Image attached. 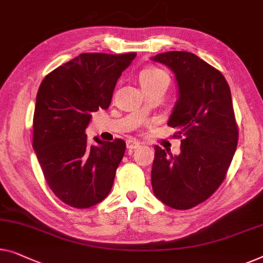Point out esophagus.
Returning a JSON list of instances; mask_svg holds the SVG:
<instances>
[{
  "label": "esophagus",
  "instance_id": "34e87169",
  "mask_svg": "<svg viewBox=\"0 0 263 263\" xmlns=\"http://www.w3.org/2000/svg\"><path fill=\"white\" fill-rule=\"evenodd\" d=\"M138 147H140V142H138V141H135V140H128L127 141V148L129 151H134Z\"/></svg>",
  "mask_w": 263,
  "mask_h": 263
}]
</instances>
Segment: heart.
Here are the masks:
<instances>
[{"instance_id":"1","label":"heart","mask_w":263,"mask_h":263,"mask_svg":"<svg viewBox=\"0 0 263 263\" xmlns=\"http://www.w3.org/2000/svg\"><path fill=\"white\" fill-rule=\"evenodd\" d=\"M162 78H168V76H167L165 71H162L161 68L157 66L146 67L140 72V83L142 87L153 84V83L158 82Z\"/></svg>"}]
</instances>
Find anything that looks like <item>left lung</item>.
I'll list each match as a JSON object with an SVG mask.
<instances>
[{"label": "left lung", "mask_w": 263, "mask_h": 263, "mask_svg": "<svg viewBox=\"0 0 263 263\" xmlns=\"http://www.w3.org/2000/svg\"><path fill=\"white\" fill-rule=\"evenodd\" d=\"M176 74L179 98L168 120L181 139L180 154L155 146L154 195L176 210H189L222 185L238 141L230 87L224 76L190 52L171 51L153 58Z\"/></svg>", "instance_id": "1"}]
</instances>
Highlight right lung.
Segmentation results:
<instances>
[{
    "label": "right lung",
    "mask_w": 263,
    "mask_h": 263,
    "mask_svg": "<svg viewBox=\"0 0 263 263\" xmlns=\"http://www.w3.org/2000/svg\"><path fill=\"white\" fill-rule=\"evenodd\" d=\"M136 53H82L46 76L36 93L33 148L52 192L63 203L87 209L109 195L125 142L95 138L91 112L108 109L117 79Z\"/></svg>",
    "instance_id": "right-lung-1"
}]
</instances>
